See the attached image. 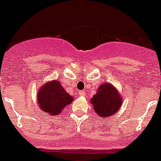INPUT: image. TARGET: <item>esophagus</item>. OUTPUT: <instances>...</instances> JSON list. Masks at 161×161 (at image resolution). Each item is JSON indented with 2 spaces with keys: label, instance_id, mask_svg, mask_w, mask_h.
Here are the masks:
<instances>
[{
  "label": "esophagus",
  "instance_id": "34e87169",
  "mask_svg": "<svg viewBox=\"0 0 161 161\" xmlns=\"http://www.w3.org/2000/svg\"><path fill=\"white\" fill-rule=\"evenodd\" d=\"M79 94L80 95V96L83 97L86 95V93H85V91H82V90H81V91H79Z\"/></svg>",
  "mask_w": 161,
  "mask_h": 161
}]
</instances>
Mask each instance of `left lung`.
Masks as SVG:
<instances>
[{
  "mask_svg": "<svg viewBox=\"0 0 161 161\" xmlns=\"http://www.w3.org/2000/svg\"><path fill=\"white\" fill-rule=\"evenodd\" d=\"M95 112L101 117H110L116 113L122 105V97L110 82L102 83L97 93L90 99Z\"/></svg>",
  "mask_w": 161,
  "mask_h": 161,
  "instance_id": "8db88e82",
  "label": "left lung"
}]
</instances>
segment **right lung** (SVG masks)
<instances>
[{
    "mask_svg": "<svg viewBox=\"0 0 161 161\" xmlns=\"http://www.w3.org/2000/svg\"><path fill=\"white\" fill-rule=\"evenodd\" d=\"M37 100L41 110L53 116H57L74 101V98L67 93L59 81L54 79L39 88Z\"/></svg>",
    "mask_w": 161,
    "mask_h": 161,
    "instance_id": "1",
    "label": "right lung"
}]
</instances>
